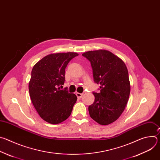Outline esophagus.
Listing matches in <instances>:
<instances>
[{
    "label": "esophagus",
    "mask_w": 160,
    "mask_h": 160,
    "mask_svg": "<svg viewBox=\"0 0 160 160\" xmlns=\"http://www.w3.org/2000/svg\"><path fill=\"white\" fill-rule=\"evenodd\" d=\"M76 95H77V98H78V99L82 98V96H83L82 94H80V93H78V92H77V93H76Z\"/></svg>",
    "instance_id": "1"
}]
</instances>
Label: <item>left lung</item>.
Wrapping results in <instances>:
<instances>
[{"mask_svg": "<svg viewBox=\"0 0 160 160\" xmlns=\"http://www.w3.org/2000/svg\"><path fill=\"white\" fill-rule=\"evenodd\" d=\"M91 64L94 80L100 84V92H93L95 99L88 106L90 117L100 125L116 121L123 112L130 92L128 72L125 62L106 50L82 54Z\"/></svg>", "mask_w": 160, "mask_h": 160, "instance_id": "1", "label": "left lung"}]
</instances>
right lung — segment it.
Here are the masks:
<instances>
[{
	"mask_svg": "<svg viewBox=\"0 0 160 160\" xmlns=\"http://www.w3.org/2000/svg\"><path fill=\"white\" fill-rule=\"evenodd\" d=\"M76 52L54 53L43 58L33 66L28 88L32 102L40 117L58 124L71 115L77 97L67 88H58L65 81V68Z\"/></svg>",
	"mask_w": 160,
	"mask_h": 160,
	"instance_id": "right-lung-1",
	"label": "right lung"
}]
</instances>
